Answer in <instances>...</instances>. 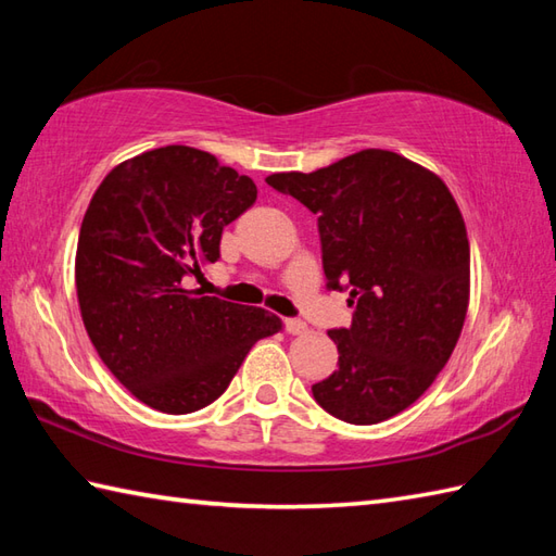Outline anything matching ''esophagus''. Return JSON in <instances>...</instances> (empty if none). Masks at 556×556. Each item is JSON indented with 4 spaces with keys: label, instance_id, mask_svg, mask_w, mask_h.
<instances>
[{
    "label": "esophagus",
    "instance_id": "1",
    "mask_svg": "<svg viewBox=\"0 0 556 556\" xmlns=\"http://www.w3.org/2000/svg\"><path fill=\"white\" fill-rule=\"evenodd\" d=\"M285 327H287L289 334H305V332H308V325L299 320V317H287Z\"/></svg>",
    "mask_w": 556,
    "mask_h": 556
}]
</instances>
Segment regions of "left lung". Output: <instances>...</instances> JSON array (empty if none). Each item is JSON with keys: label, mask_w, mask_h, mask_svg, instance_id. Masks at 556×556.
Instances as JSON below:
<instances>
[{"label": "left lung", "mask_w": 556, "mask_h": 556, "mask_svg": "<svg viewBox=\"0 0 556 556\" xmlns=\"http://www.w3.org/2000/svg\"><path fill=\"white\" fill-rule=\"evenodd\" d=\"M267 184L317 215L327 289H349L351 327L329 329L339 368L313 384L334 418L375 425L418 401L464 329L466 224L446 184L389 150H361Z\"/></svg>", "instance_id": "1"}]
</instances>
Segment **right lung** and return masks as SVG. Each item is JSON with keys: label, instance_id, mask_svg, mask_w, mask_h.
<instances>
[{"label": "right lung", "instance_id": "add662e5", "mask_svg": "<svg viewBox=\"0 0 556 556\" xmlns=\"http://www.w3.org/2000/svg\"><path fill=\"white\" fill-rule=\"evenodd\" d=\"M255 198L253 179L188 146L116 164L92 195L76 251L80 317L102 363L146 406L205 408L255 341L281 329L263 308L188 289Z\"/></svg>", "mask_w": 556, "mask_h": 556}]
</instances>
